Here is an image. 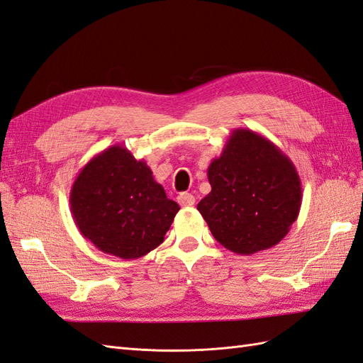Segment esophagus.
<instances>
[{
    "label": "esophagus",
    "mask_w": 363,
    "mask_h": 363,
    "mask_svg": "<svg viewBox=\"0 0 363 363\" xmlns=\"http://www.w3.org/2000/svg\"><path fill=\"white\" fill-rule=\"evenodd\" d=\"M177 201L180 206H183V208H189V206H194L195 197L189 192H182L177 197Z\"/></svg>",
    "instance_id": "34e87169"
}]
</instances>
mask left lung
<instances>
[{"instance_id":"obj_1","label":"left lung","mask_w":363,"mask_h":363,"mask_svg":"<svg viewBox=\"0 0 363 363\" xmlns=\"http://www.w3.org/2000/svg\"><path fill=\"white\" fill-rule=\"evenodd\" d=\"M211 192L197 204L223 247L237 255L267 250L296 221L302 186L295 164L267 137L233 130L208 168Z\"/></svg>"}]
</instances>
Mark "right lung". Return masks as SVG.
Returning <instances> with one entry per match:
<instances>
[{"label":"right lung","mask_w":363,"mask_h":363,"mask_svg":"<svg viewBox=\"0 0 363 363\" xmlns=\"http://www.w3.org/2000/svg\"><path fill=\"white\" fill-rule=\"evenodd\" d=\"M70 209L84 238L122 259H137L160 246L180 211L146 162L122 145L94 155L79 171Z\"/></svg>","instance_id":"1"}]
</instances>
